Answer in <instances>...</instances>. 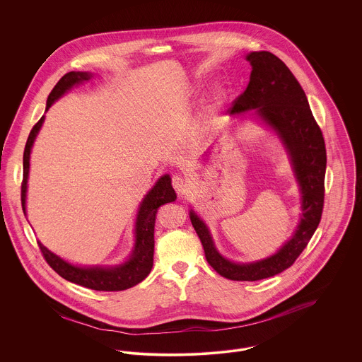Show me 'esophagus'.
Listing matches in <instances>:
<instances>
[{"mask_svg": "<svg viewBox=\"0 0 362 362\" xmlns=\"http://www.w3.org/2000/svg\"><path fill=\"white\" fill-rule=\"evenodd\" d=\"M171 182H173L174 189H175L178 194H184V192L187 191V188H188V181H187L182 175H178V174L173 175Z\"/></svg>", "mask_w": 362, "mask_h": 362, "instance_id": "esophagus-1", "label": "esophagus"}]
</instances>
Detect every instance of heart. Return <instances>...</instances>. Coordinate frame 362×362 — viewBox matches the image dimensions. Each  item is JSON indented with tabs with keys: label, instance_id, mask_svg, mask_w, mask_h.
<instances>
[{
	"label": "heart",
	"instance_id": "obj_1",
	"mask_svg": "<svg viewBox=\"0 0 362 362\" xmlns=\"http://www.w3.org/2000/svg\"><path fill=\"white\" fill-rule=\"evenodd\" d=\"M218 96H221V95H218Z\"/></svg>",
	"mask_w": 362,
	"mask_h": 362
}]
</instances>
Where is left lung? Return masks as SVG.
Wrapping results in <instances>:
<instances>
[{
  "label": "left lung",
  "instance_id": "1",
  "mask_svg": "<svg viewBox=\"0 0 362 362\" xmlns=\"http://www.w3.org/2000/svg\"><path fill=\"white\" fill-rule=\"evenodd\" d=\"M247 59L252 66L250 83L234 100L230 114L255 108L262 121L279 135L303 194V213L293 237L274 255L258 262L235 263L218 254L204 220L194 210L189 211L209 264L220 276L237 281H257L279 274L301 255L322 217L326 173L325 139L305 92L293 72L272 52H250Z\"/></svg>",
  "mask_w": 362,
  "mask_h": 362
}]
</instances>
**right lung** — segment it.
<instances>
[{"label": "right lung", "instance_id": "right-lung-1", "mask_svg": "<svg viewBox=\"0 0 362 362\" xmlns=\"http://www.w3.org/2000/svg\"><path fill=\"white\" fill-rule=\"evenodd\" d=\"M92 78L90 72H68L65 74L57 85L52 88L49 95L46 111L52 107V104L59 99L64 93H66L75 85H79ZM45 122V115L35 124L32 128L29 138L26 141L25 152H23V180L21 188V201L22 209L26 214V191H28V177H29V160L33 142ZM177 198L175 191L171 187L170 175H163L158 178L155 187L149 191V194L142 201L136 223H135V247L129 259L118 266L104 267V266H74L64 259L57 257L49 251L42 243H37L40 251L47 263L52 266V270L57 272L65 280L83 286L86 288H92L96 291H121L131 288L141 283L152 270L153 266V252H155V220L157 209L168 202H174Z\"/></svg>", "mask_w": 362, "mask_h": 362}]
</instances>
